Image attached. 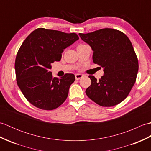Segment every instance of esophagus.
<instances>
[{"mask_svg": "<svg viewBox=\"0 0 151 151\" xmlns=\"http://www.w3.org/2000/svg\"><path fill=\"white\" fill-rule=\"evenodd\" d=\"M82 76H83V75H81V74H76L75 78H76V80H79L80 78H81Z\"/></svg>", "mask_w": 151, "mask_h": 151, "instance_id": "esophagus-1", "label": "esophagus"}]
</instances>
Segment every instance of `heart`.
<instances>
[{"instance_id": "heart-1", "label": "heart", "mask_w": 151, "mask_h": 151, "mask_svg": "<svg viewBox=\"0 0 151 151\" xmlns=\"http://www.w3.org/2000/svg\"><path fill=\"white\" fill-rule=\"evenodd\" d=\"M83 45H83V44H80V45H78L77 46V47H81V46H83Z\"/></svg>"}]
</instances>
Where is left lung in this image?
<instances>
[{"label":"left lung","mask_w":151,"mask_h":151,"mask_svg":"<svg viewBox=\"0 0 151 151\" xmlns=\"http://www.w3.org/2000/svg\"><path fill=\"white\" fill-rule=\"evenodd\" d=\"M79 36L93 50V62L104 68V75L99 80L89 76L91 84L86 95L101 106L119 104L129 95L138 71V60L132 43L123 32L112 28Z\"/></svg>","instance_id":"obj_1"}]
</instances>
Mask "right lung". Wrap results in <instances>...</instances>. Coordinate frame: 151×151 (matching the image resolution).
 Instances as JSON below:
<instances>
[{"mask_svg":"<svg viewBox=\"0 0 151 151\" xmlns=\"http://www.w3.org/2000/svg\"><path fill=\"white\" fill-rule=\"evenodd\" d=\"M79 37L76 33L39 28L28 35L17 54L15 69L17 84L30 103L38 108L52 110L62 105L75 80L66 73L53 77L51 64L60 61L63 49Z\"/></svg>","mask_w":151,"mask_h":151,"instance_id":"add662e5","label":"right lung"}]
</instances>
